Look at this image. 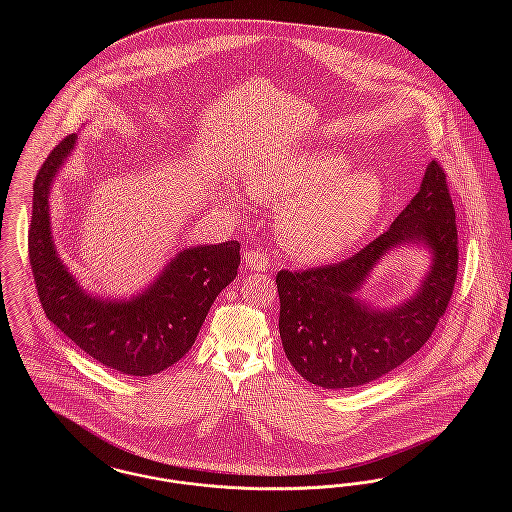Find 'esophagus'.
<instances>
[{"label": "esophagus", "mask_w": 512, "mask_h": 512, "mask_svg": "<svg viewBox=\"0 0 512 512\" xmlns=\"http://www.w3.org/2000/svg\"><path fill=\"white\" fill-rule=\"evenodd\" d=\"M244 261L245 267L251 268V270H268V268H272L270 261H268L267 253H263V251H255V249L245 251Z\"/></svg>", "instance_id": "1"}]
</instances>
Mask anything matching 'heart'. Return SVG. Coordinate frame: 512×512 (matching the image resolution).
Here are the masks:
<instances>
[{"label":"heart","mask_w":512,"mask_h":512,"mask_svg":"<svg viewBox=\"0 0 512 512\" xmlns=\"http://www.w3.org/2000/svg\"><path fill=\"white\" fill-rule=\"evenodd\" d=\"M347 155L303 149L272 157L247 176L249 192L280 205L278 234L299 261H326L359 240L384 203L382 180L349 171Z\"/></svg>","instance_id":"heart-1"}]
</instances>
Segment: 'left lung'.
Listing matches in <instances>:
<instances>
[{"mask_svg": "<svg viewBox=\"0 0 512 512\" xmlns=\"http://www.w3.org/2000/svg\"><path fill=\"white\" fill-rule=\"evenodd\" d=\"M424 243L433 267L405 304L380 312L356 295L393 246ZM459 238L445 171L432 161L418 194L390 228L353 257L326 267L280 270V338L288 361L311 384L345 390L382 378L430 340L459 270Z\"/></svg>", "mask_w": 512, "mask_h": 512, "instance_id": "left-lung-1", "label": "left lung"}]
</instances>
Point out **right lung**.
<instances>
[{"instance_id":"obj_1","label":"right lung","mask_w":512,"mask_h":512,"mask_svg":"<svg viewBox=\"0 0 512 512\" xmlns=\"http://www.w3.org/2000/svg\"><path fill=\"white\" fill-rule=\"evenodd\" d=\"M74 142L71 134L55 147L34 182L28 257L40 303L46 317L101 365L128 376L157 374L194 345L213 301L238 276L240 244L180 251L146 292L128 301L84 292L57 255L49 226L51 184Z\"/></svg>"}]
</instances>
